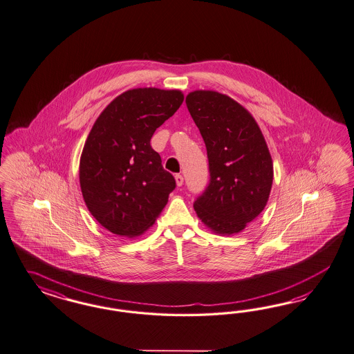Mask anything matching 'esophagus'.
Listing matches in <instances>:
<instances>
[{"instance_id":"1","label":"esophagus","mask_w":354,"mask_h":354,"mask_svg":"<svg viewBox=\"0 0 354 354\" xmlns=\"http://www.w3.org/2000/svg\"><path fill=\"white\" fill-rule=\"evenodd\" d=\"M175 182H176V185H178V187H182L183 183H184V178H183V175H180V174H176V175H175Z\"/></svg>"}]
</instances>
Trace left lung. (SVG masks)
<instances>
[{
  "label": "left lung",
  "instance_id": "1",
  "mask_svg": "<svg viewBox=\"0 0 354 354\" xmlns=\"http://www.w3.org/2000/svg\"><path fill=\"white\" fill-rule=\"evenodd\" d=\"M185 104L207 150L210 183L194 212L210 231L235 235L268 204L274 167L257 122L234 98L193 91Z\"/></svg>",
  "mask_w": 354,
  "mask_h": 354
}]
</instances>
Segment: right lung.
Masks as SVG:
<instances>
[{"instance_id": "1", "label": "right lung", "mask_w": 354, "mask_h": 354, "mask_svg": "<svg viewBox=\"0 0 354 354\" xmlns=\"http://www.w3.org/2000/svg\"><path fill=\"white\" fill-rule=\"evenodd\" d=\"M183 100L178 89L135 88L96 119L82 151L79 180L88 210L107 231L141 235L167 204L176 183L150 139Z\"/></svg>"}]
</instances>
